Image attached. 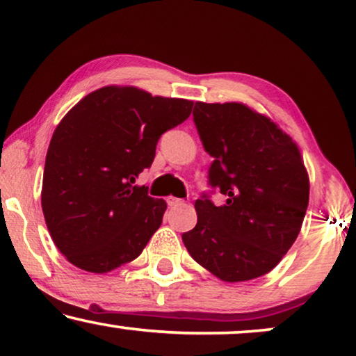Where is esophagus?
Returning a JSON list of instances; mask_svg holds the SVG:
<instances>
[{"instance_id": "34e87169", "label": "esophagus", "mask_w": 356, "mask_h": 356, "mask_svg": "<svg viewBox=\"0 0 356 356\" xmlns=\"http://www.w3.org/2000/svg\"><path fill=\"white\" fill-rule=\"evenodd\" d=\"M167 204H168L170 207H175V206H181V204H184V201H183V199L168 196V197H167Z\"/></svg>"}]
</instances>
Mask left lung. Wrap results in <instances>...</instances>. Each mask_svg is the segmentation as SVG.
Wrapping results in <instances>:
<instances>
[{"label": "left lung", "mask_w": 356, "mask_h": 356, "mask_svg": "<svg viewBox=\"0 0 356 356\" xmlns=\"http://www.w3.org/2000/svg\"><path fill=\"white\" fill-rule=\"evenodd\" d=\"M193 115L216 159L209 179L227 201L197 199V223L183 243L217 279H257L279 264L301 230L309 201L303 157L275 121L241 102H196Z\"/></svg>", "instance_id": "obj_1"}]
</instances>
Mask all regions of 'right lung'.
Here are the masks:
<instances>
[{
    "mask_svg": "<svg viewBox=\"0 0 356 356\" xmlns=\"http://www.w3.org/2000/svg\"><path fill=\"white\" fill-rule=\"evenodd\" d=\"M194 102L105 86L77 102L48 145L42 211L58 250L72 266L105 274L134 261L162 225L167 202L136 178L154 162L165 131Z\"/></svg>",
    "mask_w": 356,
    "mask_h": 356,
    "instance_id": "1",
    "label": "right lung"
}]
</instances>
